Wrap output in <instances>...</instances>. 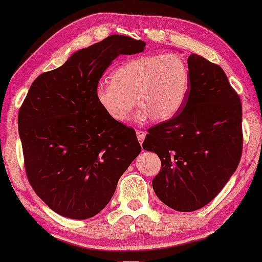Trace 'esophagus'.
<instances>
[{
  "mask_svg": "<svg viewBox=\"0 0 262 262\" xmlns=\"http://www.w3.org/2000/svg\"><path fill=\"white\" fill-rule=\"evenodd\" d=\"M145 132L144 131H141V130H138L137 131V138H138V141H139V143H143V141H144V138H145Z\"/></svg>",
  "mask_w": 262,
  "mask_h": 262,
  "instance_id": "obj_1",
  "label": "esophagus"
}]
</instances>
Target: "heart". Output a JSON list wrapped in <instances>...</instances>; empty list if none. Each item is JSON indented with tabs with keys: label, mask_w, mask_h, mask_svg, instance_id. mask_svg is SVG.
<instances>
[{
	"label": "heart",
	"mask_w": 262,
	"mask_h": 262,
	"mask_svg": "<svg viewBox=\"0 0 262 262\" xmlns=\"http://www.w3.org/2000/svg\"><path fill=\"white\" fill-rule=\"evenodd\" d=\"M191 92L188 62L179 53L143 55L121 63L95 87L100 107L116 123L130 119L136 102L138 123L152 118L166 121L180 112Z\"/></svg>",
	"instance_id": "1"
}]
</instances>
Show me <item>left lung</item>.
Segmentation results:
<instances>
[{"instance_id":"left-lung-1","label":"left lung","mask_w":262,"mask_h":262,"mask_svg":"<svg viewBox=\"0 0 262 262\" xmlns=\"http://www.w3.org/2000/svg\"><path fill=\"white\" fill-rule=\"evenodd\" d=\"M191 92L182 112L149 128L143 149L159 155L152 188L180 212L207 205L235 173L242 155V105L223 69L202 56L187 59Z\"/></svg>"}]
</instances>
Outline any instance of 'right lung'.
<instances>
[{
    "label": "right lung",
    "instance_id": "right-lung-1",
    "mask_svg": "<svg viewBox=\"0 0 262 262\" xmlns=\"http://www.w3.org/2000/svg\"><path fill=\"white\" fill-rule=\"evenodd\" d=\"M144 46L113 34L78 50L62 67L39 75L20 107L28 181L60 216L87 220L98 214L141 152L134 128L111 119L96 101L95 87L118 56L143 52Z\"/></svg>",
    "mask_w": 262,
    "mask_h": 262
}]
</instances>
